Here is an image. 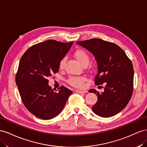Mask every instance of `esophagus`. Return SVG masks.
<instances>
[{"label": "esophagus", "mask_w": 147, "mask_h": 147, "mask_svg": "<svg viewBox=\"0 0 147 147\" xmlns=\"http://www.w3.org/2000/svg\"><path fill=\"white\" fill-rule=\"evenodd\" d=\"M76 92L78 94H85L87 92V91L86 90H76Z\"/></svg>", "instance_id": "esophagus-1"}]
</instances>
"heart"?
Listing matches in <instances>:
<instances>
[{"mask_svg":"<svg viewBox=\"0 0 147 147\" xmlns=\"http://www.w3.org/2000/svg\"><path fill=\"white\" fill-rule=\"evenodd\" d=\"M74 57L83 66H86L89 65L90 62V55L86 50L83 49H78L74 53ZM66 62V58L65 57L62 58L59 61L58 67L60 69H63L65 66ZM86 81V78L84 76H70L67 82L73 87H82L84 86L85 81Z\"/></svg>","mask_w":147,"mask_h":147,"instance_id":"heart-1","label":"heart"}]
</instances>
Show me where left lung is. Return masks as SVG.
I'll use <instances>...</instances> for the list:
<instances>
[{
  "label": "left lung",
  "instance_id": "left-lung-1",
  "mask_svg": "<svg viewBox=\"0 0 147 147\" xmlns=\"http://www.w3.org/2000/svg\"><path fill=\"white\" fill-rule=\"evenodd\" d=\"M76 44L92 53L97 61L95 84H105L103 92L89 90L98 97L92 111L105 118L115 115L126 107L133 93L134 69L131 60L122 49L110 42L94 38Z\"/></svg>",
  "mask_w": 147,
  "mask_h": 147
}]
</instances>
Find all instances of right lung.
<instances>
[{
	"mask_svg": "<svg viewBox=\"0 0 147 147\" xmlns=\"http://www.w3.org/2000/svg\"><path fill=\"white\" fill-rule=\"evenodd\" d=\"M73 43L48 40L31 46L21 58L16 84L24 107L37 118H55L61 113L73 93L63 86L54 90L49 86L47 79L58 73L60 60Z\"/></svg>",
	"mask_w": 147,
	"mask_h": 147,
	"instance_id": "right-lung-1",
	"label": "right lung"
}]
</instances>
